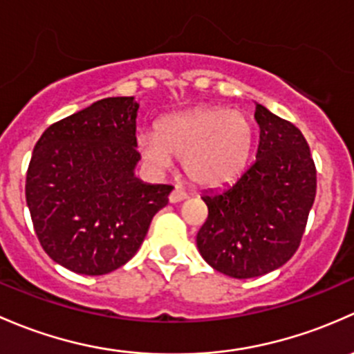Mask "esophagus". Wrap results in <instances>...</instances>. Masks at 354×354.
I'll use <instances>...</instances> for the list:
<instances>
[{
	"label": "esophagus",
	"instance_id": "34e87169",
	"mask_svg": "<svg viewBox=\"0 0 354 354\" xmlns=\"http://www.w3.org/2000/svg\"><path fill=\"white\" fill-rule=\"evenodd\" d=\"M187 198V194H185L184 191H182V189H174L172 192H170V196H169V201L170 203H180V201H184V199Z\"/></svg>",
	"mask_w": 354,
	"mask_h": 354
}]
</instances>
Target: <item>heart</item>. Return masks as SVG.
I'll return each instance as SVG.
<instances>
[{"label":"heart","mask_w":354,"mask_h":354,"mask_svg":"<svg viewBox=\"0 0 354 354\" xmlns=\"http://www.w3.org/2000/svg\"><path fill=\"white\" fill-rule=\"evenodd\" d=\"M254 145V127L243 112L198 107L169 115L156 133L138 136V150L155 172H167L184 158V172L199 187L216 189L245 169Z\"/></svg>","instance_id":"b5f03b06"}]
</instances>
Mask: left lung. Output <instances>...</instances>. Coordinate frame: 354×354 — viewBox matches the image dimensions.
Wrapping results in <instances>:
<instances>
[{
	"label": "left lung",
	"instance_id": "obj_1",
	"mask_svg": "<svg viewBox=\"0 0 354 354\" xmlns=\"http://www.w3.org/2000/svg\"><path fill=\"white\" fill-rule=\"evenodd\" d=\"M256 162L232 185L204 192L207 220L196 242L216 271L236 279L281 268L301 242L317 191V172L301 131L256 104Z\"/></svg>",
	"mask_w": 354,
	"mask_h": 354
}]
</instances>
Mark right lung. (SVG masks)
Returning <instances> with one entry per match:
<instances>
[{
  "label": "right lung",
  "instance_id": "obj_1",
  "mask_svg": "<svg viewBox=\"0 0 354 354\" xmlns=\"http://www.w3.org/2000/svg\"><path fill=\"white\" fill-rule=\"evenodd\" d=\"M134 97H109L47 127L27 170L25 196L42 249L73 272L102 276L143 243L172 185L134 176Z\"/></svg>",
  "mask_w": 354,
  "mask_h": 354
}]
</instances>
